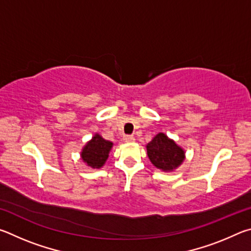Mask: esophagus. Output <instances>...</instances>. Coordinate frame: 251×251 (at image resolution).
<instances>
[{"instance_id": "esophagus-1", "label": "esophagus", "mask_w": 251, "mask_h": 251, "mask_svg": "<svg viewBox=\"0 0 251 251\" xmlns=\"http://www.w3.org/2000/svg\"><path fill=\"white\" fill-rule=\"evenodd\" d=\"M124 142L126 143H134L135 142V137L133 135H125L124 136Z\"/></svg>"}]
</instances>
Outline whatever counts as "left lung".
<instances>
[{"label":"left lung","instance_id":"8db88e82","mask_svg":"<svg viewBox=\"0 0 251 251\" xmlns=\"http://www.w3.org/2000/svg\"><path fill=\"white\" fill-rule=\"evenodd\" d=\"M151 163L161 172L171 173L180 166L186 158V151L166 134L158 133L146 145Z\"/></svg>","mask_w":251,"mask_h":251}]
</instances>
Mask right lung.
<instances>
[{
    "instance_id": "right-lung-1",
    "label": "right lung",
    "mask_w": 251,
    "mask_h": 251,
    "mask_svg": "<svg viewBox=\"0 0 251 251\" xmlns=\"http://www.w3.org/2000/svg\"><path fill=\"white\" fill-rule=\"evenodd\" d=\"M114 144L106 141L100 134H95L80 151V159L86 166L100 169L105 165Z\"/></svg>"
}]
</instances>
